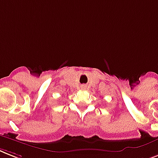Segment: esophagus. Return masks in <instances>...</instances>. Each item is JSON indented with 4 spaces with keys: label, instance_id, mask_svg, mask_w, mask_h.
I'll return each instance as SVG.
<instances>
[{
    "label": "esophagus",
    "instance_id": "obj_1",
    "mask_svg": "<svg viewBox=\"0 0 158 158\" xmlns=\"http://www.w3.org/2000/svg\"><path fill=\"white\" fill-rule=\"evenodd\" d=\"M81 88L83 90H85L86 89V86L85 85H81Z\"/></svg>",
    "mask_w": 158,
    "mask_h": 158
}]
</instances>
